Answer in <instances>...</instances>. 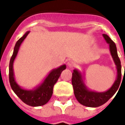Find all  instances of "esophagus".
<instances>
[{"instance_id": "esophagus-1", "label": "esophagus", "mask_w": 125, "mask_h": 125, "mask_svg": "<svg viewBox=\"0 0 125 125\" xmlns=\"http://www.w3.org/2000/svg\"><path fill=\"white\" fill-rule=\"evenodd\" d=\"M67 64L68 66L70 68H73L75 66V63L72 61H69L68 62Z\"/></svg>"}]
</instances>
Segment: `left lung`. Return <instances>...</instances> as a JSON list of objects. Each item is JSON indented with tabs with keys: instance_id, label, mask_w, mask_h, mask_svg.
Wrapping results in <instances>:
<instances>
[{
	"instance_id": "obj_1",
	"label": "left lung",
	"mask_w": 125,
	"mask_h": 125,
	"mask_svg": "<svg viewBox=\"0 0 125 125\" xmlns=\"http://www.w3.org/2000/svg\"><path fill=\"white\" fill-rule=\"evenodd\" d=\"M103 36L105 41L109 44L110 52L116 66V78L111 87L103 92L92 90L86 85L85 77L83 73L77 69H74L72 73V83L75 98L80 104L88 107H98L107 102L118 90L121 83V65L115 44L106 34H103Z\"/></svg>"
}]
</instances>
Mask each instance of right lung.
Segmentation results:
<instances>
[{"mask_svg": "<svg viewBox=\"0 0 125 125\" xmlns=\"http://www.w3.org/2000/svg\"><path fill=\"white\" fill-rule=\"evenodd\" d=\"M29 33L30 31L25 33L24 35L18 40L14 47L13 53L11 57L9 66V79L13 91L23 102L31 106H40L46 104L50 99L53 94L54 84L59 78L62 72L66 68V64H62L57 68L53 69L47 75L41 83L33 89H26L19 85L15 78L13 63L20 47Z\"/></svg>", "mask_w": 125, "mask_h": 125, "instance_id": "1", "label": "right lung"}]
</instances>
